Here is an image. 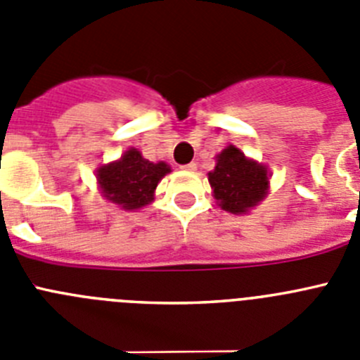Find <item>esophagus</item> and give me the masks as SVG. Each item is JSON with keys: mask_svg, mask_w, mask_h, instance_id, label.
<instances>
[{"mask_svg": "<svg viewBox=\"0 0 360 360\" xmlns=\"http://www.w3.org/2000/svg\"><path fill=\"white\" fill-rule=\"evenodd\" d=\"M182 169H186V171H195V169H196V164H195V162H189V164L182 165Z\"/></svg>", "mask_w": 360, "mask_h": 360, "instance_id": "esophagus-1", "label": "esophagus"}]
</instances>
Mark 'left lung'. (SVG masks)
Masks as SVG:
<instances>
[{
	"mask_svg": "<svg viewBox=\"0 0 360 360\" xmlns=\"http://www.w3.org/2000/svg\"><path fill=\"white\" fill-rule=\"evenodd\" d=\"M209 184L219 207L241 214L265 198L269 176L265 165L245 158L240 149L229 146L218 155L214 171L209 173Z\"/></svg>",
	"mask_w": 360,
	"mask_h": 360,
	"instance_id": "8db88e82",
	"label": "left lung"
}]
</instances>
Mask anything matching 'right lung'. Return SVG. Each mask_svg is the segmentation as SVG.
<instances>
[{
    "label": "right lung",
    "mask_w": 360,
    "mask_h": 360,
    "mask_svg": "<svg viewBox=\"0 0 360 360\" xmlns=\"http://www.w3.org/2000/svg\"><path fill=\"white\" fill-rule=\"evenodd\" d=\"M169 171L165 162L153 164L142 157L141 151L129 149L119 162L103 165L97 171V180L110 202L131 211L151 202L158 182Z\"/></svg>",
    "instance_id": "right-lung-1"
}]
</instances>
